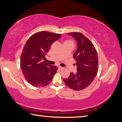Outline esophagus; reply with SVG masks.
I'll list each match as a JSON object with an SVG mask.
<instances>
[{
	"mask_svg": "<svg viewBox=\"0 0 122 122\" xmlns=\"http://www.w3.org/2000/svg\"><path fill=\"white\" fill-rule=\"evenodd\" d=\"M58 69H59V70H62V69H63V67H62V66H58Z\"/></svg>",
	"mask_w": 122,
	"mask_h": 122,
	"instance_id": "34e87169",
	"label": "esophagus"
}]
</instances>
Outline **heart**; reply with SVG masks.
Listing matches in <instances>:
<instances>
[{"instance_id":"heart-1","label":"heart","mask_w":122,"mask_h":122,"mask_svg":"<svg viewBox=\"0 0 122 122\" xmlns=\"http://www.w3.org/2000/svg\"><path fill=\"white\" fill-rule=\"evenodd\" d=\"M69 41V42H72V41Z\"/></svg>"}]
</instances>
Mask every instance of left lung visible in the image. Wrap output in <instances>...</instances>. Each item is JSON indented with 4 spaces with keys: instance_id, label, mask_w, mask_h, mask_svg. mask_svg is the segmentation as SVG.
Listing matches in <instances>:
<instances>
[{
    "instance_id": "obj_1",
    "label": "left lung",
    "mask_w": 122,
    "mask_h": 122,
    "mask_svg": "<svg viewBox=\"0 0 122 122\" xmlns=\"http://www.w3.org/2000/svg\"><path fill=\"white\" fill-rule=\"evenodd\" d=\"M73 37L77 43V49L73 54L76 61V73H70L68 79H63L71 89L80 91L87 87L94 80L98 71V57L94 46L81 33H68Z\"/></svg>"
}]
</instances>
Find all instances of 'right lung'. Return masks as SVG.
Instances as JSON below:
<instances>
[{
    "mask_svg": "<svg viewBox=\"0 0 122 122\" xmlns=\"http://www.w3.org/2000/svg\"><path fill=\"white\" fill-rule=\"evenodd\" d=\"M61 35L48 31L38 32L31 36L24 47L20 56V66L25 80L36 87L50 84L58 67L45 61V55Z\"/></svg>",
    "mask_w": 122,
    "mask_h": 122,
    "instance_id": "obj_1",
    "label": "right lung"
}]
</instances>
